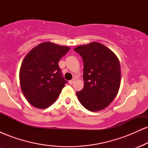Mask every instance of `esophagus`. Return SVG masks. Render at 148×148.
Wrapping results in <instances>:
<instances>
[{
  "label": "esophagus",
  "mask_w": 148,
  "mask_h": 148,
  "mask_svg": "<svg viewBox=\"0 0 148 148\" xmlns=\"http://www.w3.org/2000/svg\"><path fill=\"white\" fill-rule=\"evenodd\" d=\"M74 81H75V79H72V80H70V81H69V84H70V85H72V84H74Z\"/></svg>",
  "instance_id": "1"
}]
</instances>
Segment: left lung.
Returning <instances> with one entry per match:
<instances>
[{
	"label": "left lung",
	"instance_id": "obj_1",
	"mask_svg": "<svg viewBox=\"0 0 148 148\" xmlns=\"http://www.w3.org/2000/svg\"><path fill=\"white\" fill-rule=\"evenodd\" d=\"M84 61V87L76 92L80 103L88 111H99L118 95L121 83L118 58L110 49L97 42L74 49Z\"/></svg>",
	"mask_w": 148,
	"mask_h": 148
}]
</instances>
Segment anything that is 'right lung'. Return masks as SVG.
Wrapping results in <instances>:
<instances>
[{
	"label": "right lung",
	"instance_id": "obj_1",
	"mask_svg": "<svg viewBox=\"0 0 148 148\" xmlns=\"http://www.w3.org/2000/svg\"><path fill=\"white\" fill-rule=\"evenodd\" d=\"M70 47L45 42L32 49L23 58L19 81L23 95L32 106L45 109L56 101L67 81L58 62Z\"/></svg>",
	"mask_w": 148,
	"mask_h": 148
}]
</instances>
